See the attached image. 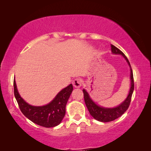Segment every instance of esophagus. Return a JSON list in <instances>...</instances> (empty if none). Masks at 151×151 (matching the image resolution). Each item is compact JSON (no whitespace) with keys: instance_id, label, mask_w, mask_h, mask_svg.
Listing matches in <instances>:
<instances>
[{"instance_id":"obj_1","label":"esophagus","mask_w":151,"mask_h":151,"mask_svg":"<svg viewBox=\"0 0 151 151\" xmlns=\"http://www.w3.org/2000/svg\"><path fill=\"white\" fill-rule=\"evenodd\" d=\"M73 85L74 87L75 88H80L82 85V80L80 78H75V80H73Z\"/></svg>"}]
</instances>
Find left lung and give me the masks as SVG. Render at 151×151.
Masks as SVG:
<instances>
[{
	"label": "left lung",
	"instance_id": "left-lung-1",
	"mask_svg": "<svg viewBox=\"0 0 151 151\" xmlns=\"http://www.w3.org/2000/svg\"><path fill=\"white\" fill-rule=\"evenodd\" d=\"M111 50L112 52L114 54H120L123 56V57L126 59L128 64H129L130 67H131V86L130 88V91L128 95L127 98L126 99L123 103L119 106L115 108L112 109H106L101 107L94 103L91 100V99L89 97V95L85 89H83V94H84V99L86 104V106L87 107L89 112H90L91 115L93 117L94 119L101 122H110L114 120L118 119L119 117L122 116L125 111H127L129 108L131 101L132 94L134 91V78H133V73H132V70L131 68V66L130 65V63L128 60L127 57L124 55V54L122 51L119 49L118 48L114 47V45H111Z\"/></svg>",
	"mask_w": 151,
	"mask_h": 151
}]
</instances>
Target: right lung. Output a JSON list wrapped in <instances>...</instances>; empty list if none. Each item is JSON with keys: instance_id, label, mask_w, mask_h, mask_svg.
Masks as SVG:
<instances>
[{"instance_id": "right-lung-1", "label": "right lung", "mask_w": 151, "mask_h": 151, "mask_svg": "<svg viewBox=\"0 0 151 151\" xmlns=\"http://www.w3.org/2000/svg\"><path fill=\"white\" fill-rule=\"evenodd\" d=\"M14 94L22 114L34 123L49 128L57 126L65 115V107L73 91L72 84L59 92L49 104L42 106H34L27 104L18 93L14 80Z\"/></svg>"}]
</instances>
